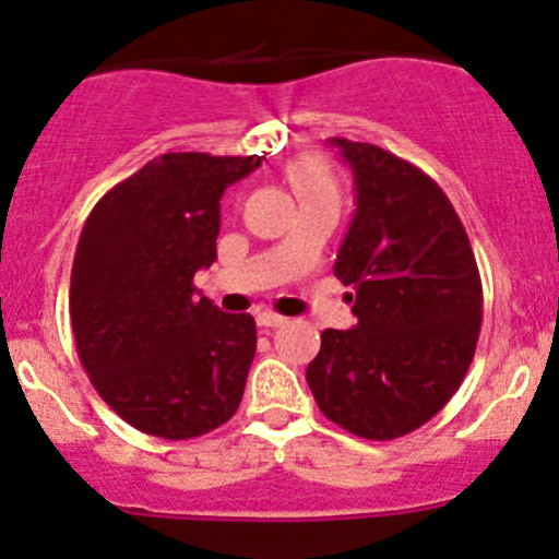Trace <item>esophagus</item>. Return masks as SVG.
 <instances>
[{"mask_svg": "<svg viewBox=\"0 0 559 559\" xmlns=\"http://www.w3.org/2000/svg\"><path fill=\"white\" fill-rule=\"evenodd\" d=\"M257 324H260L262 329H275V326L286 324V319H284V316H278V313H270V310H264V313L257 316Z\"/></svg>", "mask_w": 559, "mask_h": 559, "instance_id": "esophagus-1", "label": "esophagus"}]
</instances>
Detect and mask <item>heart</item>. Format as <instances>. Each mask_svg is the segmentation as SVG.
<instances>
[{"label": "heart", "instance_id": "heart-1", "mask_svg": "<svg viewBox=\"0 0 559 559\" xmlns=\"http://www.w3.org/2000/svg\"><path fill=\"white\" fill-rule=\"evenodd\" d=\"M289 179L302 201H310V198L337 195V181H334V176L326 168V163H321L319 157H302V160H297L295 166L289 168Z\"/></svg>", "mask_w": 559, "mask_h": 559}]
</instances>
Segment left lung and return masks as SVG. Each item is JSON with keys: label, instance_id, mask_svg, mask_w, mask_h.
<instances>
[{"label": "left lung", "instance_id": "left-lung-1", "mask_svg": "<svg viewBox=\"0 0 559 559\" xmlns=\"http://www.w3.org/2000/svg\"><path fill=\"white\" fill-rule=\"evenodd\" d=\"M354 171L356 214L334 275L354 286V329H324L308 385L329 420L399 439L457 391L477 350L481 278L461 216L418 166L329 139Z\"/></svg>", "mask_w": 559, "mask_h": 559}]
</instances>
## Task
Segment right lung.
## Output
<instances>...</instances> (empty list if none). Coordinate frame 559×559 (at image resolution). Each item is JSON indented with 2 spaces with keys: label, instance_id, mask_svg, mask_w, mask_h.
<instances>
[{
  "label": "right lung",
  "instance_id": "obj_1",
  "mask_svg": "<svg viewBox=\"0 0 559 559\" xmlns=\"http://www.w3.org/2000/svg\"><path fill=\"white\" fill-rule=\"evenodd\" d=\"M260 155L166 152L93 205L69 313L98 396L150 437H203L243 399L257 324L222 313L192 278L216 260L219 201Z\"/></svg>",
  "mask_w": 559,
  "mask_h": 559
}]
</instances>
